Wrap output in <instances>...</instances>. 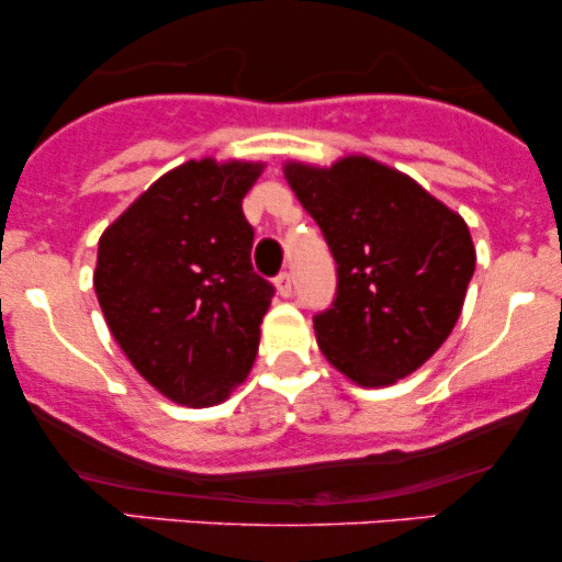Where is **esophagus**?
I'll use <instances>...</instances> for the list:
<instances>
[{
  "label": "esophagus",
  "instance_id": "esophagus-1",
  "mask_svg": "<svg viewBox=\"0 0 562 562\" xmlns=\"http://www.w3.org/2000/svg\"><path fill=\"white\" fill-rule=\"evenodd\" d=\"M274 285H277V293H280L282 299H290V295H293V274H290V272L277 274Z\"/></svg>",
  "mask_w": 562,
  "mask_h": 562
}]
</instances>
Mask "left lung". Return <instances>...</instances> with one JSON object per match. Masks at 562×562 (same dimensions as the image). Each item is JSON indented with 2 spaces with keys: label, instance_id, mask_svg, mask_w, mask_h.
Listing matches in <instances>:
<instances>
[{
  "label": "left lung",
  "instance_id": "1",
  "mask_svg": "<svg viewBox=\"0 0 562 562\" xmlns=\"http://www.w3.org/2000/svg\"><path fill=\"white\" fill-rule=\"evenodd\" d=\"M285 179L338 263L333 306L314 314L319 351L364 389L412 375L460 319L475 272L465 218L364 156L288 164Z\"/></svg>",
  "mask_w": 562,
  "mask_h": 562
}]
</instances>
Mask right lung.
I'll return each instance as SVG.
<instances>
[{
    "mask_svg": "<svg viewBox=\"0 0 562 562\" xmlns=\"http://www.w3.org/2000/svg\"><path fill=\"white\" fill-rule=\"evenodd\" d=\"M263 164L187 160L102 232L94 293L153 389L214 406L248 378L274 288L254 272L245 192Z\"/></svg>",
    "mask_w": 562,
    "mask_h": 562,
    "instance_id": "obj_1",
    "label": "right lung"
}]
</instances>
